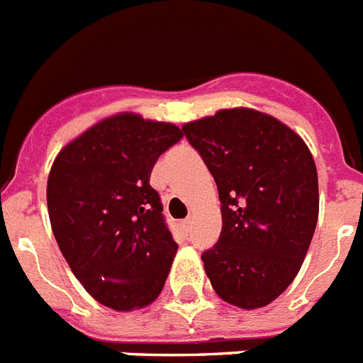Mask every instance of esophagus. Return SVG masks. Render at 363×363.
Wrapping results in <instances>:
<instances>
[{
    "mask_svg": "<svg viewBox=\"0 0 363 363\" xmlns=\"http://www.w3.org/2000/svg\"><path fill=\"white\" fill-rule=\"evenodd\" d=\"M181 226L184 232H188V230H190V226H192V218H184V220L181 222Z\"/></svg>",
    "mask_w": 363,
    "mask_h": 363,
    "instance_id": "obj_1",
    "label": "esophagus"
}]
</instances>
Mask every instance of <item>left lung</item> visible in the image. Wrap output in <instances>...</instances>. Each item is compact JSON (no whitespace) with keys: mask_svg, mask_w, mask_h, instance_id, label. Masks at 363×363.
I'll list each match as a JSON object with an SVG mask.
<instances>
[{"mask_svg":"<svg viewBox=\"0 0 363 363\" xmlns=\"http://www.w3.org/2000/svg\"><path fill=\"white\" fill-rule=\"evenodd\" d=\"M215 177L222 211L216 245L201 254L224 301L269 305L296 279L318 220V175L309 147L254 109H222L182 125Z\"/></svg>","mask_w":363,"mask_h":363,"instance_id":"8db88e82","label":"left lung"}]
</instances>
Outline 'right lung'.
Listing matches in <instances>:
<instances>
[{"label": "right lung", "mask_w": 363, "mask_h": 363, "mask_svg": "<svg viewBox=\"0 0 363 363\" xmlns=\"http://www.w3.org/2000/svg\"><path fill=\"white\" fill-rule=\"evenodd\" d=\"M182 137L169 122L121 113L94 124L56 156L47 182L50 226L73 275L115 311L158 298L177 254L150 181Z\"/></svg>", "instance_id": "add662e5"}]
</instances>
